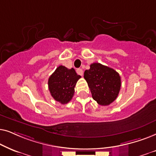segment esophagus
<instances>
[{"label":"esophagus","mask_w":156,"mask_h":156,"mask_svg":"<svg viewBox=\"0 0 156 156\" xmlns=\"http://www.w3.org/2000/svg\"><path fill=\"white\" fill-rule=\"evenodd\" d=\"M76 72L77 73L78 75H80V76H83V71L82 69H80V68H78V69L76 70Z\"/></svg>","instance_id":"esophagus-1"}]
</instances>
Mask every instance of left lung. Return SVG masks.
<instances>
[{"label":"left lung","instance_id":"8db88e82","mask_svg":"<svg viewBox=\"0 0 156 156\" xmlns=\"http://www.w3.org/2000/svg\"><path fill=\"white\" fill-rule=\"evenodd\" d=\"M84 78L88 83L93 98L101 105H108L117 98L121 80L113 68L98 63H92L85 70Z\"/></svg>","mask_w":156,"mask_h":156}]
</instances>
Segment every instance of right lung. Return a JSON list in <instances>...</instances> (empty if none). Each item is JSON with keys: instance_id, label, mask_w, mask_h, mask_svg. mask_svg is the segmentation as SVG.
Masks as SVG:
<instances>
[{"instance_id": "right-lung-1", "label": "right lung", "mask_w": 156, "mask_h": 156, "mask_svg": "<svg viewBox=\"0 0 156 156\" xmlns=\"http://www.w3.org/2000/svg\"><path fill=\"white\" fill-rule=\"evenodd\" d=\"M81 76L76 73L73 68L68 69L60 66L48 78V89L51 95L61 104H66L72 99L75 86Z\"/></svg>"}]
</instances>
